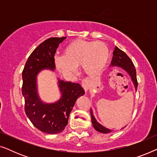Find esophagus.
Returning <instances> with one entry per match:
<instances>
[{
    "label": "esophagus",
    "mask_w": 157,
    "mask_h": 157,
    "mask_svg": "<svg viewBox=\"0 0 157 157\" xmlns=\"http://www.w3.org/2000/svg\"><path fill=\"white\" fill-rule=\"evenodd\" d=\"M81 85H82V87L83 88V89L85 90V91H87L89 89L90 82L89 80H87V79H83L82 81V83H81Z\"/></svg>",
    "instance_id": "34e87169"
}]
</instances>
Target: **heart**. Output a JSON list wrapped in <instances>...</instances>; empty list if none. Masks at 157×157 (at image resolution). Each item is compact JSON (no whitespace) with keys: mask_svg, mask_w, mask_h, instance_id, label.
Returning <instances> with one entry per match:
<instances>
[{"mask_svg":"<svg viewBox=\"0 0 157 157\" xmlns=\"http://www.w3.org/2000/svg\"><path fill=\"white\" fill-rule=\"evenodd\" d=\"M109 57L108 47L103 42L76 40L64 48L63 57H55V63L62 74L71 76L76 68L88 76H96L106 66Z\"/></svg>","mask_w":157,"mask_h":157,"instance_id":"obj_1","label":"heart"}]
</instances>
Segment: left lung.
<instances>
[{
    "label": "left lung",
    "instance_id": "obj_1",
    "mask_svg": "<svg viewBox=\"0 0 157 157\" xmlns=\"http://www.w3.org/2000/svg\"><path fill=\"white\" fill-rule=\"evenodd\" d=\"M110 66H118V67L124 69L127 74L129 75L133 83H134L135 89L136 91L137 90V86H138V82H137L136 79V71L135 69L134 65L133 64L132 60L126 54L124 51L116 46L114 51L113 52V58L112 61H111V63ZM91 121L92 124L94 128L98 132L104 133V134H107V133H110L112 132V130L107 128L104 126H103L101 124H100L98 122L96 121V119L93 115V112L91 109Z\"/></svg>",
    "mask_w": 157,
    "mask_h": 157
}]
</instances>
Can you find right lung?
<instances>
[{
    "label": "right lung",
    "mask_w": 157,
    "mask_h": 157,
    "mask_svg": "<svg viewBox=\"0 0 157 157\" xmlns=\"http://www.w3.org/2000/svg\"><path fill=\"white\" fill-rule=\"evenodd\" d=\"M66 38H50L41 43L29 56L22 73L25 114L35 127L49 134L63 132L76 100L85 94L79 83L59 78L58 86L61 94L59 101L46 104L38 96L36 76L42 70H55L54 55L59 45Z\"/></svg>",
    "instance_id": "right-lung-1"
}]
</instances>
